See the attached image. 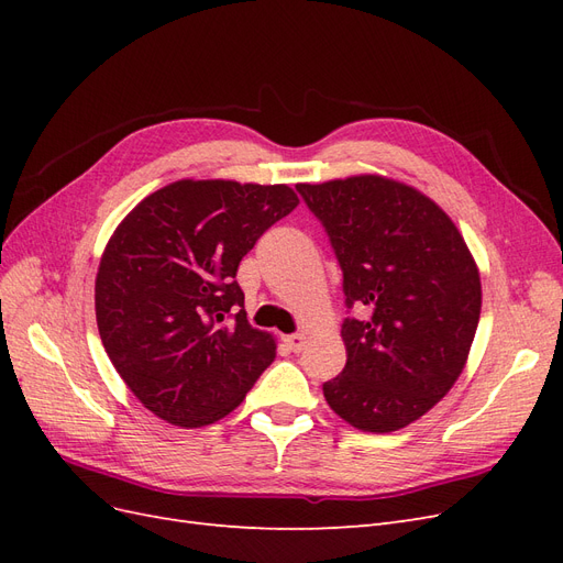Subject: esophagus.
<instances>
[{
	"label": "esophagus",
	"instance_id": "esophagus-1",
	"mask_svg": "<svg viewBox=\"0 0 563 563\" xmlns=\"http://www.w3.org/2000/svg\"><path fill=\"white\" fill-rule=\"evenodd\" d=\"M284 343L291 352H300L305 343H308V338H305V333H291V335H284Z\"/></svg>",
	"mask_w": 563,
	"mask_h": 563
}]
</instances>
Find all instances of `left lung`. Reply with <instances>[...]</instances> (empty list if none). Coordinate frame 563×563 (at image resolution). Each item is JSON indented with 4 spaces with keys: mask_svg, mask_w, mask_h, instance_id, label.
<instances>
[{
    "mask_svg": "<svg viewBox=\"0 0 563 563\" xmlns=\"http://www.w3.org/2000/svg\"><path fill=\"white\" fill-rule=\"evenodd\" d=\"M296 190L343 269L347 364L323 383L333 411L364 432H395L446 395L465 368L482 282L453 220L404 183L352 176Z\"/></svg>",
    "mask_w": 563,
    "mask_h": 563,
    "instance_id": "left-lung-1",
    "label": "left lung"
}]
</instances>
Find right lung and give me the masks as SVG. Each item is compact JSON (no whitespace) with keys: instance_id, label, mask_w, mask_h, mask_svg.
<instances>
[{"instance_id":"obj_1","label":"right lung","mask_w":563,"mask_h":563,"mask_svg":"<svg viewBox=\"0 0 563 563\" xmlns=\"http://www.w3.org/2000/svg\"><path fill=\"white\" fill-rule=\"evenodd\" d=\"M296 207L288 185L178 180L110 236L96 277L98 333L162 420L201 428L225 418L275 362V338L246 319L236 267Z\"/></svg>"}]
</instances>
